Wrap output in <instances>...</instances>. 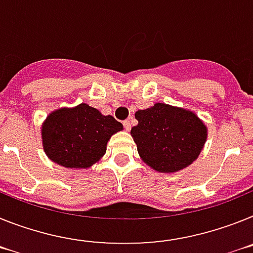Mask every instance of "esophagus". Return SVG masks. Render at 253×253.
I'll return each mask as SVG.
<instances>
[{
    "label": "esophagus",
    "instance_id": "1",
    "mask_svg": "<svg viewBox=\"0 0 253 253\" xmlns=\"http://www.w3.org/2000/svg\"><path fill=\"white\" fill-rule=\"evenodd\" d=\"M124 127H125V129H126V131H129V129H131V121H129V120L124 121Z\"/></svg>",
    "mask_w": 253,
    "mask_h": 253
}]
</instances>
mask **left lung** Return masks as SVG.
Instances as JSON below:
<instances>
[{"label":"left lung","instance_id":"left-lung-1","mask_svg":"<svg viewBox=\"0 0 253 253\" xmlns=\"http://www.w3.org/2000/svg\"><path fill=\"white\" fill-rule=\"evenodd\" d=\"M137 126L131 136L144 163L162 173H174L197 159L208 128L193 112L155 103L135 113Z\"/></svg>","mask_w":253,"mask_h":253}]
</instances>
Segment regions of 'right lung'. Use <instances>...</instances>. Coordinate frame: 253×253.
<instances>
[{"instance_id": "1", "label": "right lung", "mask_w": 253, "mask_h": 253, "mask_svg": "<svg viewBox=\"0 0 253 253\" xmlns=\"http://www.w3.org/2000/svg\"><path fill=\"white\" fill-rule=\"evenodd\" d=\"M124 126L112 116L81 103L61 108L42 125V141L47 157L65 168H90L107 150L111 136Z\"/></svg>"}]
</instances>
